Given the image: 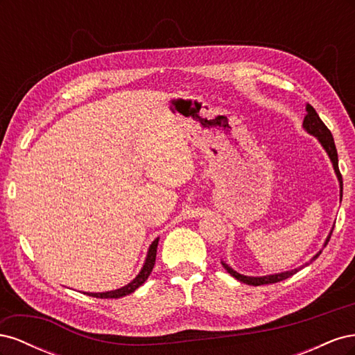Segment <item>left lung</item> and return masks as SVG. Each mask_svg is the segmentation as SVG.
<instances>
[{"label":"left lung","mask_w":355,"mask_h":355,"mask_svg":"<svg viewBox=\"0 0 355 355\" xmlns=\"http://www.w3.org/2000/svg\"><path fill=\"white\" fill-rule=\"evenodd\" d=\"M305 110H306V115H305V118H304L302 125H304L306 133H309V135H313L314 137H317V141L321 144V146H323L324 151L327 153V155H329V158H330V161H331V164H333V170H335L336 178H338V180H339L340 200H342V175H340L339 166H338V151H336V146H335V141H333V136H331L330 130L326 127V124H324L323 121H321V118L318 116V114L315 112V110L313 108V106H311L309 103H306V108H305ZM333 228H335V227H331V230H330V232H329V235H327V239H326L323 247L327 245V243H329V240H330V235H331V232H333ZM320 254H321V250L317 252L313 257H311V259H309L308 262H305V265L299 266V268H295V270L284 271V272H278V274L262 275V277L243 275V274L237 272L235 270H232V268H231L228 263H225L223 261H222V265H223L225 270H227L234 278H237L239 282L245 283V284H250V286H261V284H271V283H278V282L286 280V278L292 277V275L296 274L299 270H302L304 266H306V265H309L313 261H315Z\"/></svg>","instance_id":"obj_1"}]
</instances>
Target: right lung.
I'll list each match as a JSON object with an SVG mask.
<instances>
[{"label": "right lung", "mask_w": 355, "mask_h": 355, "mask_svg": "<svg viewBox=\"0 0 355 355\" xmlns=\"http://www.w3.org/2000/svg\"><path fill=\"white\" fill-rule=\"evenodd\" d=\"M158 240H159V239H155V240L151 243V245H149L148 253H146L145 263H144V266L141 268V271H139V274L133 278V280H132L130 283L123 286V287H120V288H116V290H111V292L85 293V295L93 296V297H102V299H108V297L118 299V297H123V296H127V295L133 293L137 287H141V286L146 282V278L149 277V274H151V271H153V268H154V265H155V256H157Z\"/></svg>", "instance_id": "add662e5"}]
</instances>
